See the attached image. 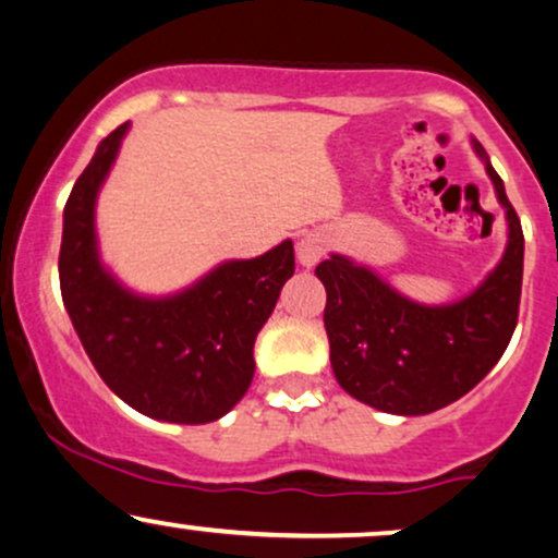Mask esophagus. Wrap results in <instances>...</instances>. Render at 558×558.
I'll list each match as a JSON object with an SVG mask.
<instances>
[{
  "label": "esophagus",
  "mask_w": 558,
  "mask_h": 558,
  "mask_svg": "<svg viewBox=\"0 0 558 558\" xmlns=\"http://www.w3.org/2000/svg\"><path fill=\"white\" fill-rule=\"evenodd\" d=\"M326 253V238L320 232H307L305 238L298 240V260L302 266H315Z\"/></svg>",
  "instance_id": "1"
}]
</instances>
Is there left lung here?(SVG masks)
I'll use <instances>...</instances> for the list:
<instances>
[{
	"mask_svg": "<svg viewBox=\"0 0 558 558\" xmlns=\"http://www.w3.org/2000/svg\"><path fill=\"white\" fill-rule=\"evenodd\" d=\"M471 144L507 217L505 256L471 294L422 305L339 253L315 268L328 294L323 323L336 380L385 414L422 416L463 398L489 375L518 326L525 238L489 155Z\"/></svg>",
	"mask_w": 558,
	"mask_h": 558,
	"instance_id": "left-lung-1",
	"label": "left lung"
}]
</instances>
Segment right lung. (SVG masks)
Returning a JSON list of instances; mask_svg holds the SVG:
<instances>
[{
	"label": "right lung",
	"mask_w": 558,
	"mask_h": 558,
	"mask_svg": "<svg viewBox=\"0 0 558 558\" xmlns=\"http://www.w3.org/2000/svg\"><path fill=\"white\" fill-rule=\"evenodd\" d=\"M129 123L98 144L64 206L59 281L64 307L102 383L140 414L217 422L251 388L253 343L294 274L292 240L258 258L225 260L168 298H144L102 266L95 202Z\"/></svg>",
	"instance_id": "right-lung-1"
}]
</instances>
